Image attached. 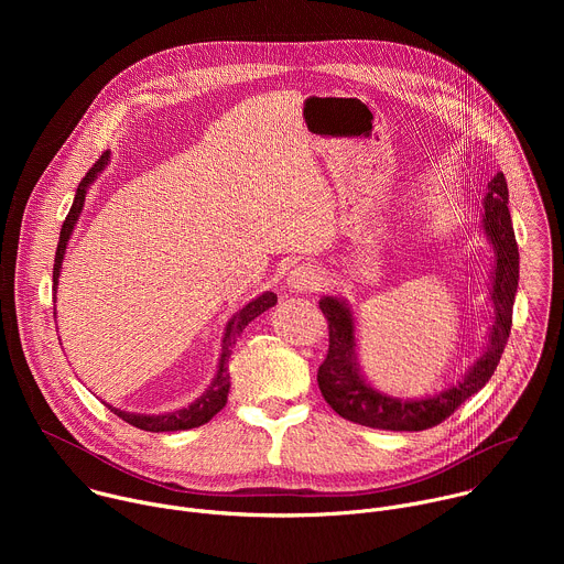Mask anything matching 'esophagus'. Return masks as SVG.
I'll return each mask as SVG.
<instances>
[{
	"mask_svg": "<svg viewBox=\"0 0 564 564\" xmlns=\"http://www.w3.org/2000/svg\"><path fill=\"white\" fill-rule=\"evenodd\" d=\"M321 283H324V276H321V272L310 265V263H303V265H296L288 279H285V288L290 292H296V294H307V292H314L321 288Z\"/></svg>",
	"mask_w": 564,
	"mask_h": 564,
	"instance_id": "esophagus-1",
	"label": "esophagus"
}]
</instances>
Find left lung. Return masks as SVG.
<instances>
[{"instance_id": "obj_1", "label": "left lung", "mask_w": 564, "mask_h": 564, "mask_svg": "<svg viewBox=\"0 0 564 564\" xmlns=\"http://www.w3.org/2000/svg\"><path fill=\"white\" fill-rule=\"evenodd\" d=\"M481 205H485L481 229H485L496 257L489 290L494 303V326L489 330L487 350L479 355L455 386L417 399H399L377 390L364 377L359 366L355 337L357 321L352 307L339 296H324L318 301L321 312L328 318L330 348L326 361L318 366L316 381L330 409L344 420L381 431H426L442 424L470 394L485 388L496 372L511 333L513 301L520 279V254L509 214L507 178L502 172L491 178Z\"/></svg>"}]
</instances>
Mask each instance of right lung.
Segmentation results:
<instances>
[{
	"label": "right lung",
	"instance_id": "obj_1",
	"mask_svg": "<svg viewBox=\"0 0 564 564\" xmlns=\"http://www.w3.org/2000/svg\"><path fill=\"white\" fill-rule=\"evenodd\" d=\"M109 158H111V151H105L98 163L89 170V174L83 178V183L77 185V192H75V198H73V205L68 209V216L62 225V231H59V243H57V252H55V265H53V299H55V292H57V283H59V272H62V261H64V254H66V246H68V238L75 229V223L79 218V214H83V207H85V198H87V192L89 187L94 185V181L105 172V167L109 165ZM272 305H276V294L274 292H263L261 296L252 299L248 305L240 307L231 318L229 324L225 328V335H223V346H220V359H218V370H216V377L212 379L209 388L196 399L192 401L189 406L181 409V411H172V413H165V415H140V413H127V411H120L116 406H109L113 415L122 417L127 424L140 429V431H149V433H167V431H187V429H196V426H203L207 424L225 404H227V392H229V372H227V361H229V355H231V346L236 344V337H240V333L246 330L248 324H252V321L263 314L265 310H270ZM55 314V312H53Z\"/></svg>",
	"mask_w": 564,
	"mask_h": 564
}]
</instances>
